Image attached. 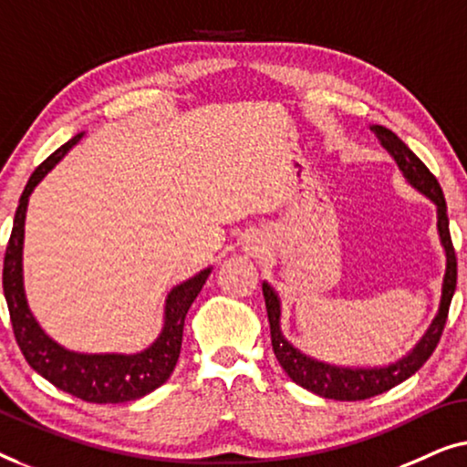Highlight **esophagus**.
Here are the masks:
<instances>
[{"label":"esophagus","mask_w":467,"mask_h":467,"mask_svg":"<svg viewBox=\"0 0 467 467\" xmlns=\"http://www.w3.org/2000/svg\"><path fill=\"white\" fill-rule=\"evenodd\" d=\"M252 252H255V247H252Z\"/></svg>","instance_id":"1"}]
</instances>
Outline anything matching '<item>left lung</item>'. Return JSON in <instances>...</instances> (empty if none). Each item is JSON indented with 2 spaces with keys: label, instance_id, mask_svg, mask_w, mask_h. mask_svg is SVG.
I'll return each instance as SVG.
<instances>
[{
  "label": "left lung",
  "instance_id": "8db88e82",
  "mask_svg": "<svg viewBox=\"0 0 467 467\" xmlns=\"http://www.w3.org/2000/svg\"><path fill=\"white\" fill-rule=\"evenodd\" d=\"M370 130L377 135V140L380 141V146L387 150V154L396 161L404 180L409 182L419 194L430 199L433 202V207H436V231L440 236V245L444 249L446 265L442 290H440L438 311L433 315L428 330L421 334V338L417 340L415 347H412L406 356L385 366H340L324 362V359H315L311 356H306L305 351H300L298 347H294L290 340L285 338L284 330H281L279 294L275 292V287L268 284V281H262V294H265L266 302L268 324H271V343L277 362L296 385L313 391L315 396L319 398L340 400V402H356V400H366L379 396V393L389 391L391 387H396L402 383V380L412 377L419 368L428 362L433 349H436L440 334L444 330L446 315H449V306L457 285L455 249H452L451 243L446 201L438 180L396 133L380 127V124H372Z\"/></svg>",
  "mask_w": 467,
  "mask_h": 467
}]
</instances>
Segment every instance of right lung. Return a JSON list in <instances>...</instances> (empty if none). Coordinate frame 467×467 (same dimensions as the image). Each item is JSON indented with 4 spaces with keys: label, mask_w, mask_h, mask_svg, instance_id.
Listing matches in <instances>:
<instances>
[{
    "label": "right lung",
    "mask_w": 467,
    "mask_h": 467,
    "mask_svg": "<svg viewBox=\"0 0 467 467\" xmlns=\"http://www.w3.org/2000/svg\"><path fill=\"white\" fill-rule=\"evenodd\" d=\"M84 133L76 137L50 154L25 186L21 201L15 213L10 243L4 258V296L8 302L16 343L21 347L29 366L50 380L65 393L95 404H120L140 400L165 383L177 364L182 349L183 321L188 308L207 284L213 266L202 268L182 284L173 285L165 298L161 334L146 349L137 353H80L71 351L57 343L48 332L39 326L34 311L29 308L27 292H25L23 275V243H25V218H27L29 196L46 175L61 162L74 146L80 143Z\"/></svg>",
    "instance_id": "1"
}]
</instances>
